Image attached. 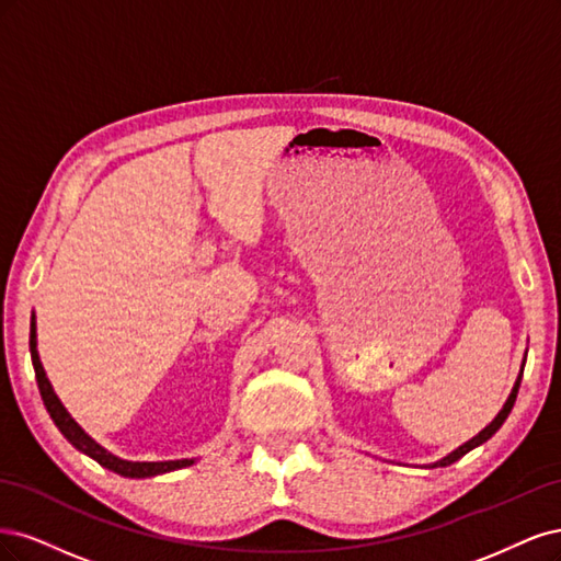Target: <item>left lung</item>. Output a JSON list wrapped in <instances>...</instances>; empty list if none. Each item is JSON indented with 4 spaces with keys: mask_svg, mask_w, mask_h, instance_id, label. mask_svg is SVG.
I'll return each mask as SVG.
<instances>
[{
    "mask_svg": "<svg viewBox=\"0 0 561 561\" xmlns=\"http://www.w3.org/2000/svg\"><path fill=\"white\" fill-rule=\"evenodd\" d=\"M519 382H522V370H519V377H517V382H515V387H513V391H511V396H508V401H505V405L501 408V412L496 414V417L492 420V424L490 426H484L476 438H471L468 443H463L461 447H457L455 451H449L447 457H443L440 461H436V463H431L428 468H436V466H449V463H455V461H459L466 451H471V449H476L478 445H482V443H486L490 440L494 433L501 428V424L508 420V414H511V410H513V405H515V399H517V391H519Z\"/></svg>",
    "mask_w": 561,
    "mask_h": 561,
    "instance_id": "8db88e82",
    "label": "left lung"
}]
</instances>
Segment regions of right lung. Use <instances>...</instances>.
I'll return each instance as SVG.
<instances>
[{
	"label": "right lung",
	"instance_id": "obj_1",
	"mask_svg": "<svg viewBox=\"0 0 561 561\" xmlns=\"http://www.w3.org/2000/svg\"><path fill=\"white\" fill-rule=\"evenodd\" d=\"M30 354H32V366H34V375H37V385H39V393L44 399V405L50 414V420L56 422V426L60 428L62 436L75 445L83 455H88L90 459H95L100 466L110 468V471L123 476V478H153L160 473H170L176 471V468H186L191 463H195V459H176V461H128L121 459L112 451H106L102 445H98L88 433L71 420V414L67 412V408L60 403V399L53 391L48 377L44 373V366L39 360V352H37V323H34V314H32V323H30Z\"/></svg>",
	"mask_w": 561,
	"mask_h": 561
}]
</instances>
